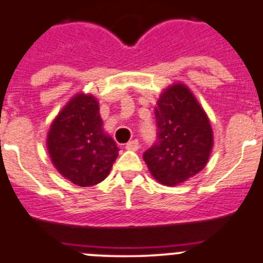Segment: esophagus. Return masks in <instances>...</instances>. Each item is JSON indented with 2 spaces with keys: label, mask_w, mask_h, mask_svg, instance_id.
<instances>
[{
  "label": "esophagus",
  "mask_w": 263,
  "mask_h": 263,
  "mask_svg": "<svg viewBox=\"0 0 263 263\" xmlns=\"http://www.w3.org/2000/svg\"><path fill=\"white\" fill-rule=\"evenodd\" d=\"M125 149L126 150H132V152H136V150L140 149V143H138V141L137 140H133V141H129V142L125 145Z\"/></svg>",
  "instance_id": "obj_1"
}]
</instances>
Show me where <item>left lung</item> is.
Instances as JSON below:
<instances>
[{
	"label": "left lung",
	"instance_id": "8db88e82",
	"mask_svg": "<svg viewBox=\"0 0 263 263\" xmlns=\"http://www.w3.org/2000/svg\"><path fill=\"white\" fill-rule=\"evenodd\" d=\"M158 140L143 153L150 174L165 186H177L206 166L214 145L208 114L186 85L167 86L154 109Z\"/></svg>",
	"mask_w": 263,
	"mask_h": 263
}]
</instances>
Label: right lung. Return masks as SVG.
Instances as JSON below:
<instances>
[{
	"label": "right lung",
	"instance_id": "add662e5",
	"mask_svg": "<svg viewBox=\"0 0 263 263\" xmlns=\"http://www.w3.org/2000/svg\"><path fill=\"white\" fill-rule=\"evenodd\" d=\"M46 146L57 172L82 187L102 182L120 150L105 133L98 101L85 93L76 94L53 120Z\"/></svg>",
	"mask_w": 263,
	"mask_h": 263
}]
</instances>
